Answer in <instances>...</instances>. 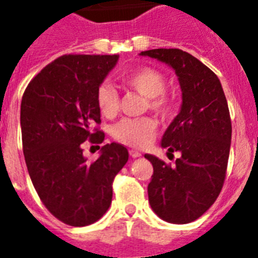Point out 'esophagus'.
Instances as JSON below:
<instances>
[{"mask_svg":"<svg viewBox=\"0 0 258 258\" xmlns=\"http://www.w3.org/2000/svg\"><path fill=\"white\" fill-rule=\"evenodd\" d=\"M129 155H131L133 159H137V157L141 156V152H138L137 150H129Z\"/></svg>","mask_w":258,"mask_h":258,"instance_id":"obj_1","label":"esophagus"}]
</instances>
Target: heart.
Segmentation results:
<instances>
[{"label":"heart","mask_w":258,"mask_h":258,"mask_svg":"<svg viewBox=\"0 0 258 258\" xmlns=\"http://www.w3.org/2000/svg\"><path fill=\"white\" fill-rule=\"evenodd\" d=\"M127 88L133 89L147 98V107L164 118L174 112V98L165 90L166 77L152 67H138L121 77ZM97 106L106 117H113L118 112L120 101L115 89L109 84H101L97 89ZM157 131V124L152 117L124 118L116 124L113 137L122 145L142 149L151 143Z\"/></svg>","instance_id":"1"}]
</instances>
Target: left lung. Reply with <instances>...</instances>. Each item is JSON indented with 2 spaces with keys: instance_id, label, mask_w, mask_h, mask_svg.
Returning <instances> with one entry per match:
<instances>
[{
  "instance_id": "1",
  "label": "left lung",
  "mask_w": 258,
  "mask_h": 258,
  "mask_svg": "<svg viewBox=\"0 0 258 258\" xmlns=\"http://www.w3.org/2000/svg\"><path fill=\"white\" fill-rule=\"evenodd\" d=\"M169 64L182 89L181 112L164 133L161 146L168 154L181 152L174 165L146 154L154 174L149 202L166 222L198 220L216 202L226 177L231 145V118L220 80L199 59L181 49L142 51Z\"/></svg>"
}]
</instances>
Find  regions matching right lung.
Masks as SVG:
<instances>
[{"label":"right lung","instance_id":"right-lung-1","mask_svg":"<svg viewBox=\"0 0 258 258\" xmlns=\"http://www.w3.org/2000/svg\"><path fill=\"white\" fill-rule=\"evenodd\" d=\"M117 59L66 54L42 68L23 94L20 126L29 177L47 211L70 226L92 225L108 211L113 179L129 157L118 143L103 146L95 161L83 155L85 141H104L95 94Z\"/></svg>","mask_w":258,"mask_h":258}]
</instances>
